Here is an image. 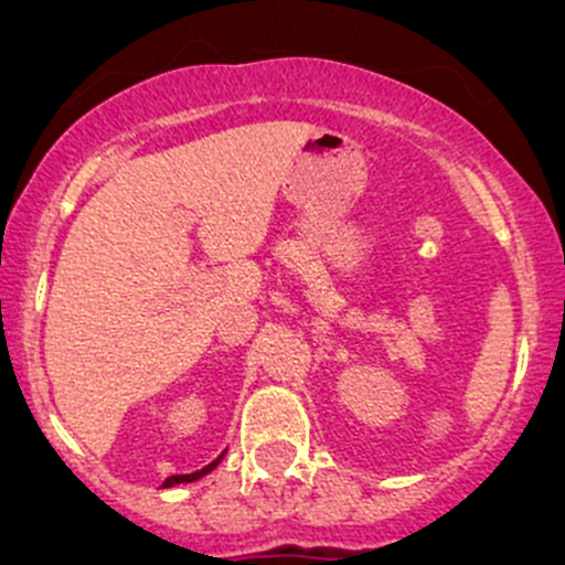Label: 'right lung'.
<instances>
[{
  "label": "right lung",
  "instance_id": "add662e5",
  "mask_svg": "<svg viewBox=\"0 0 565 565\" xmlns=\"http://www.w3.org/2000/svg\"><path fill=\"white\" fill-rule=\"evenodd\" d=\"M218 461H221V457L215 459V461H210L207 467H202V470H196V472H188V476H172V478H167V481H163V487H174V483H188V481H196V478L207 476V472L213 470V467L218 465Z\"/></svg>",
  "mask_w": 565,
  "mask_h": 565
}]
</instances>
